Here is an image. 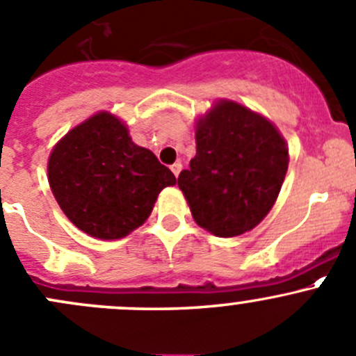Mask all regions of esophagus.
Here are the masks:
<instances>
[{
	"mask_svg": "<svg viewBox=\"0 0 356 356\" xmlns=\"http://www.w3.org/2000/svg\"><path fill=\"white\" fill-rule=\"evenodd\" d=\"M170 170L174 172L175 177H179V174H181V170H182V163H181V161H175L174 165H170Z\"/></svg>",
	"mask_w": 356,
	"mask_h": 356,
	"instance_id": "esophagus-1",
	"label": "esophagus"
}]
</instances>
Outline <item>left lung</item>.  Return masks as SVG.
I'll return each mask as SVG.
<instances>
[{
  "instance_id": "8db88e82",
  "label": "left lung",
  "mask_w": 356,
  "mask_h": 356,
  "mask_svg": "<svg viewBox=\"0 0 356 356\" xmlns=\"http://www.w3.org/2000/svg\"><path fill=\"white\" fill-rule=\"evenodd\" d=\"M196 156L179 174L196 224L216 236L243 234L275 205L289 168L277 127L233 101H219L196 123Z\"/></svg>"
}]
</instances>
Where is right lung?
<instances>
[{
	"instance_id": "1",
	"label": "right lung",
	"mask_w": 356,
	"mask_h": 356,
	"mask_svg": "<svg viewBox=\"0 0 356 356\" xmlns=\"http://www.w3.org/2000/svg\"><path fill=\"white\" fill-rule=\"evenodd\" d=\"M48 182L76 227L118 240L144 224L175 175L132 143L122 120L102 111L58 140L48 160Z\"/></svg>"
}]
</instances>
